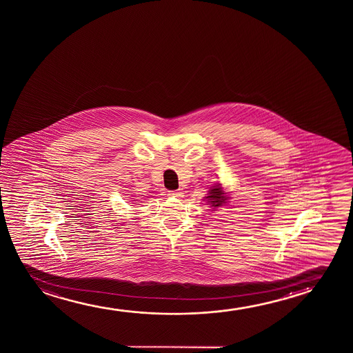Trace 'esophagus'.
<instances>
[{
    "label": "esophagus",
    "instance_id": "esophagus-1",
    "mask_svg": "<svg viewBox=\"0 0 353 353\" xmlns=\"http://www.w3.org/2000/svg\"><path fill=\"white\" fill-rule=\"evenodd\" d=\"M170 196H172V198H182L183 196V192H181V190H172V192H169Z\"/></svg>",
    "mask_w": 353,
    "mask_h": 353
}]
</instances>
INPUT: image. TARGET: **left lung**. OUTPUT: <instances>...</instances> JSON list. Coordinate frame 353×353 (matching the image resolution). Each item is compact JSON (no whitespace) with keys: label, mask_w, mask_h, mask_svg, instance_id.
Listing matches in <instances>:
<instances>
[{"label":"left lung","mask_w":353,"mask_h":353,"mask_svg":"<svg viewBox=\"0 0 353 353\" xmlns=\"http://www.w3.org/2000/svg\"><path fill=\"white\" fill-rule=\"evenodd\" d=\"M224 195H225V193L223 192L222 187L218 184V185H214L213 188L210 189L208 196H205V199H208V203H210L212 208H216L222 206L223 203H225V201H227L228 198Z\"/></svg>","instance_id":"8db88e82"}]
</instances>
